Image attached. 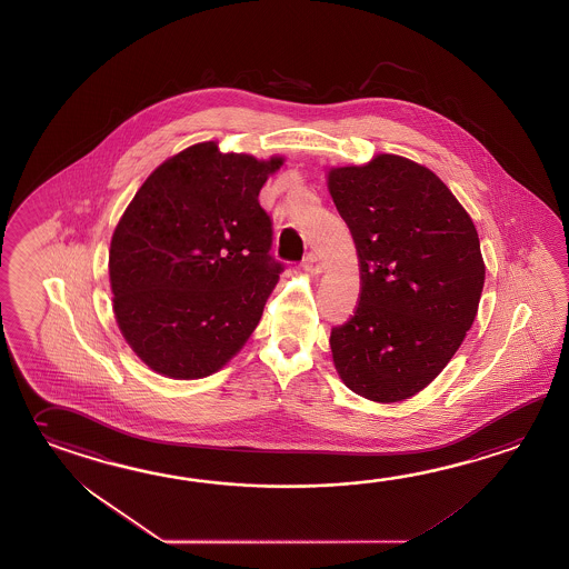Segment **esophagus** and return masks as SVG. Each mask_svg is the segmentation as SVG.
Returning a JSON list of instances; mask_svg holds the SVG:
<instances>
[{
  "instance_id": "obj_1",
  "label": "esophagus",
  "mask_w": 569,
  "mask_h": 569,
  "mask_svg": "<svg viewBox=\"0 0 569 569\" xmlns=\"http://www.w3.org/2000/svg\"><path fill=\"white\" fill-rule=\"evenodd\" d=\"M302 267H305V270H309L311 274H319L323 270V264H321V260L317 257V252H309L305 260H302Z\"/></svg>"
}]
</instances>
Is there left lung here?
Segmentation results:
<instances>
[{
  "label": "left lung",
  "mask_w": 569,
  "mask_h": 569,
  "mask_svg": "<svg viewBox=\"0 0 569 569\" xmlns=\"http://www.w3.org/2000/svg\"><path fill=\"white\" fill-rule=\"evenodd\" d=\"M327 179L361 267L356 312L331 329L335 369L368 400H408L446 368L477 317V228L442 179L406 157L383 153Z\"/></svg>",
  "instance_id": "obj_1"
}]
</instances>
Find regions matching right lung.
Listing matches in <instances>:
<instances>
[{
  "label": "right lung",
  "mask_w": 569,
  "mask_h": 569,
  "mask_svg": "<svg viewBox=\"0 0 569 569\" xmlns=\"http://www.w3.org/2000/svg\"><path fill=\"white\" fill-rule=\"evenodd\" d=\"M282 161L198 143L163 161L124 210L109 252L112 309L157 373L206 378L257 329L284 270L258 193Z\"/></svg>",
  "instance_id": "add662e5"
}]
</instances>
